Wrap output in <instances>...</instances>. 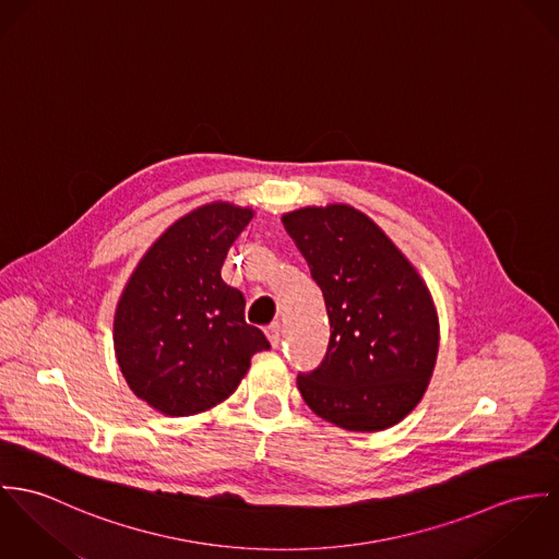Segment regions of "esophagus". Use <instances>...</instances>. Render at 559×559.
I'll list each match as a JSON object with an SVG mask.
<instances>
[{
  "label": "esophagus",
  "instance_id": "obj_1",
  "mask_svg": "<svg viewBox=\"0 0 559 559\" xmlns=\"http://www.w3.org/2000/svg\"><path fill=\"white\" fill-rule=\"evenodd\" d=\"M265 334H267V341L270 345L276 349L281 345V325L278 323H272L265 328Z\"/></svg>",
  "mask_w": 559,
  "mask_h": 559
}]
</instances>
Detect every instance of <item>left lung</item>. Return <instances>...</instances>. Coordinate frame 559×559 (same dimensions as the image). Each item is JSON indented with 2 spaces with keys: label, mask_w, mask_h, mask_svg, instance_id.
<instances>
[{
  "label": "left lung",
  "mask_w": 559,
  "mask_h": 559,
  "mask_svg": "<svg viewBox=\"0 0 559 559\" xmlns=\"http://www.w3.org/2000/svg\"><path fill=\"white\" fill-rule=\"evenodd\" d=\"M283 225L323 292L332 328L323 362L298 374L305 403L345 431L399 425L423 401L437 362L439 317L425 278L354 205L298 207Z\"/></svg>",
  "instance_id": "8db88e82"
}]
</instances>
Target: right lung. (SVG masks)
I'll list each match as a JSON object with an SVG mask.
<instances>
[{
  "label": "right lung",
  "instance_id": "obj_1",
  "mask_svg": "<svg viewBox=\"0 0 559 559\" xmlns=\"http://www.w3.org/2000/svg\"><path fill=\"white\" fill-rule=\"evenodd\" d=\"M252 207L212 201L169 225L132 270L114 317V349L130 390L165 416L227 401L250 358L270 347L221 267Z\"/></svg>",
  "mask_w": 559,
  "mask_h": 559
}]
</instances>
